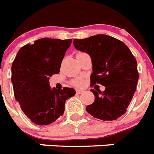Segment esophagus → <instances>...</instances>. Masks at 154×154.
<instances>
[{
  "instance_id": "34e87169",
  "label": "esophagus",
  "mask_w": 154,
  "mask_h": 154,
  "mask_svg": "<svg viewBox=\"0 0 154 154\" xmlns=\"http://www.w3.org/2000/svg\"><path fill=\"white\" fill-rule=\"evenodd\" d=\"M83 91H84L83 90H80V89L76 90V93H77V94H82Z\"/></svg>"
}]
</instances>
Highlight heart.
Masks as SVG:
<instances>
[{"label":"heart","mask_w":154,"mask_h":154,"mask_svg":"<svg viewBox=\"0 0 154 154\" xmlns=\"http://www.w3.org/2000/svg\"><path fill=\"white\" fill-rule=\"evenodd\" d=\"M72 83H73V85H75V86L79 87V86H82V85H83V80L80 79H75V80L72 82Z\"/></svg>","instance_id":"heart-1"}]
</instances>
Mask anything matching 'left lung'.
<instances>
[{"label": "left lung", "mask_w": 154, "mask_h": 154, "mask_svg": "<svg viewBox=\"0 0 154 154\" xmlns=\"http://www.w3.org/2000/svg\"><path fill=\"white\" fill-rule=\"evenodd\" d=\"M77 50L91 56V84L100 83L105 91H95L94 103L86 110L103 121L116 120L126 112L136 91L138 72L137 61L126 44L107 35H96L74 40Z\"/></svg>", "instance_id": "left-lung-1"}]
</instances>
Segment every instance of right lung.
I'll return each instance as SVG.
<instances>
[{
	"mask_svg": "<svg viewBox=\"0 0 154 154\" xmlns=\"http://www.w3.org/2000/svg\"><path fill=\"white\" fill-rule=\"evenodd\" d=\"M72 40L42 38L20 49L12 65L16 100L31 121L48 125L64 112L66 100L75 94L73 88L51 89L49 79L60 72L61 63Z\"/></svg>",
	"mask_w": 154,
	"mask_h": 154,
	"instance_id": "obj_1",
	"label": "right lung"
}]
</instances>
